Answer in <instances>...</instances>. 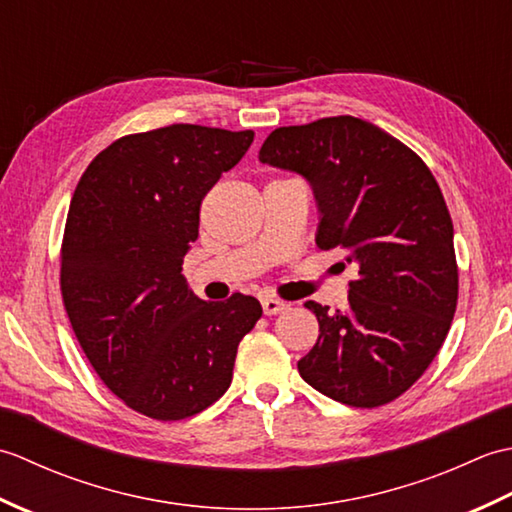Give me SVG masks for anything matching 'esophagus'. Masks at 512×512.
<instances>
[{
    "label": "esophagus",
    "instance_id": "34e87169",
    "mask_svg": "<svg viewBox=\"0 0 512 512\" xmlns=\"http://www.w3.org/2000/svg\"><path fill=\"white\" fill-rule=\"evenodd\" d=\"M262 308H264V314H279V312H284L286 308H288V303L286 301H281V299H275V297H264L262 299Z\"/></svg>",
    "mask_w": 512,
    "mask_h": 512
}]
</instances>
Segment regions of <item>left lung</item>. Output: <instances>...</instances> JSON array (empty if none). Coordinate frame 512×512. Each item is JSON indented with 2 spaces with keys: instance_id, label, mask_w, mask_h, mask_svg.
Here are the masks:
<instances>
[{
  "instance_id": "obj_1",
  "label": "left lung",
  "mask_w": 512,
  "mask_h": 512,
  "mask_svg": "<svg viewBox=\"0 0 512 512\" xmlns=\"http://www.w3.org/2000/svg\"><path fill=\"white\" fill-rule=\"evenodd\" d=\"M259 160L306 178L319 206L317 246L358 268L347 308L306 301L319 339L301 378L350 407H380L416 383L458 306L453 222L418 154L354 116L279 127Z\"/></svg>"
}]
</instances>
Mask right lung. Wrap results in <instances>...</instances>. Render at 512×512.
Masks as SVG:
<instances>
[{
	"label": "right lung",
	"mask_w": 512,
	"mask_h": 512,
	"mask_svg": "<svg viewBox=\"0 0 512 512\" xmlns=\"http://www.w3.org/2000/svg\"><path fill=\"white\" fill-rule=\"evenodd\" d=\"M255 132L169 125L118 138L85 169L61 246V295L103 383L154 420L204 411L231 387L255 297L202 301L182 275L200 204Z\"/></svg>",
	"instance_id": "add662e5"
}]
</instances>
